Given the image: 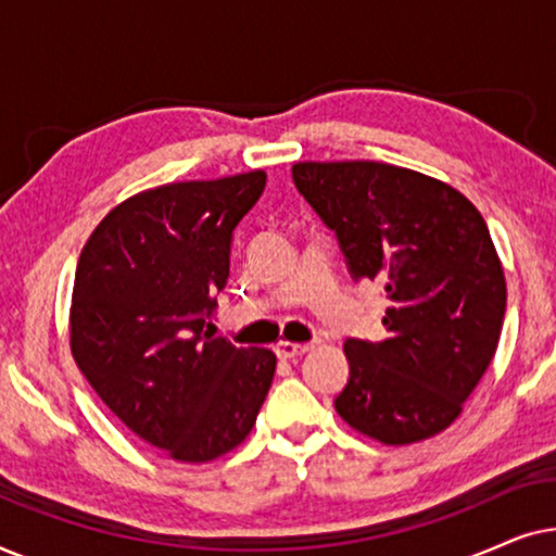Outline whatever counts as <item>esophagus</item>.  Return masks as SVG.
<instances>
[{"label": "esophagus", "instance_id": "1", "mask_svg": "<svg viewBox=\"0 0 556 556\" xmlns=\"http://www.w3.org/2000/svg\"><path fill=\"white\" fill-rule=\"evenodd\" d=\"M308 344H299V341H278L276 344V354L280 359H295V356L306 354L308 352Z\"/></svg>", "mask_w": 556, "mask_h": 556}]
</instances>
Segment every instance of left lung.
Listing matches in <instances>:
<instances>
[{"label": "left lung", "instance_id": "obj_1", "mask_svg": "<svg viewBox=\"0 0 556 556\" xmlns=\"http://www.w3.org/2000/svg\"><path fill=\"white\" fill-rule=\"evenodd\" d=\"M293 181L337 232L349 273L384 288L382 341L346 339L337 413L384 445L438 435L496 354L506 278L491 232L445 181L382 162H299Z\"/></svg>", "mask_w": 556, "mask_h": 556}]
</instances>
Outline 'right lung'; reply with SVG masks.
I'll return each mask as SVG.
<instances>
[{
  "instance_id": "right-lung-1",
  "label": "right lung",
  "mask_w": 556,
  "mask_h": 556,
  "mask_svg": "<svg viewBox=\"0 0 556 556\" xmlns=\"http://www.w3.org/2000/svg\"><path fill=\"white\" fill-rule=\"evenodd\" d=\"M265 172L174 181L128 197L83 248L71 352L105 407L172 460L207 463L250 435L276 354L204 331L230 242Z\"/></svg>"
}]
</instances>
